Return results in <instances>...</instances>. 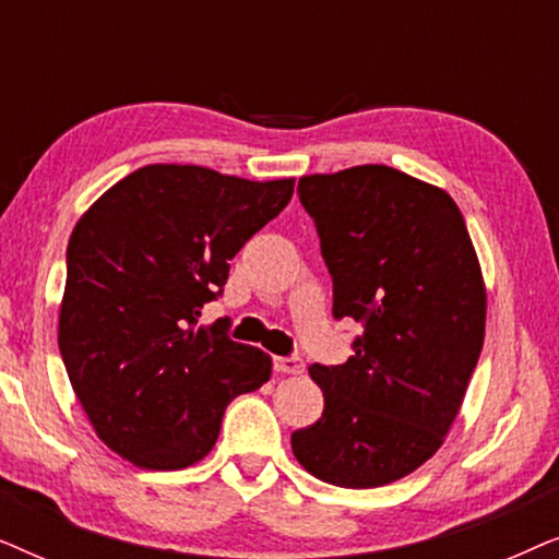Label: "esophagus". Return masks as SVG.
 Wrapping results in <instances>:
<instances>
[{
  "mask_svg": "<svg viewBox=\"0 0 559 559\" xmlns=\"http://www.w3.org/2000/svg\"><path fill=\"white\" fill-rule=\"evenodd\" d=\"M272 364H274V371H280V373H302L305 371V364L300 356H274Z\"/></svg>",
  "mask_w": 559,
  "mask_h": 559,
  "instance_id": "esophagus-1",
  "label": "esophagus"
}]
</instances>
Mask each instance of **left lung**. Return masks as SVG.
Instances as JSON below:
<instances>
[{"instance_id":"obj_1","label":"left lung","mask_w":559,"mask_h":559,"mask_svg":"<svg viewBox=\"0 0 559 559\" xmlns=\"http://www.w3.org/2000/svg\"><path fill=\"white\" fill-rule=\"evenodd\" d=\"M333 280V318L361 323L346 364H312L323 417L293 432L325 484H392L438 453L484 348L486 289L445 190L386 165L297 182Z\"/></svg>"}]
</instances>
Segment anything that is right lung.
<instances>
[{
  "mask_svg": "<svg viewBox=\"0 0 559 559\" xmlns=\"http://www.w3.org/2000/svg\"><path fill=\"white\" fill-rule=\"evenodd\" d=\"M295 180L251 182L195 165L127 175L75 224L58 346L98 438L150 471L211 453L234 396L270 379L264 350L198 328L243 243L293 198Z\"/></svg>",
  "mask_w": 559,
  "mask_h": 559,
  "instance_id": "add662e5",
  "label": "right lung"
}]
</instances>
